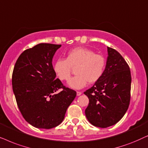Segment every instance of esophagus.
I'll return each mask as SVG.
<instances>
[{
	"mask_svg": "<svg viewBox=\"0 0 148 148\" xmlns=\"http://www.w3.org/2000/svg\"><path fill=\"white\" fill-rule=\"evenodd\" d=\"M81 94H82V92H80V91L76 92V95H77V96H80Z\"/></svg>",
	"mask_w": 148,
	"mask_h": 148,
	"instance_id": "obj_1",
	"label": "esophagus"
}]
</instances>
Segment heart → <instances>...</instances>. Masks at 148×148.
Returning a JSON list of instances; mask_svg holds the SVG:
<instances>
[{
  "label": "heart",
  "instance_id": "obj_1",
  "mask_svg": "<svg viewBox=\"0 0 148 148\" xmlns=\"http://www.w3.org/2000/svg\"><path fill=\"white\" fill-rule=\"evenodd\" d=\"M106 59L96 54L90 49L78 47L69 51L66 60L59 58L55 62L53 68L57 76L63 81L70 80L72 68H75L76 75L70 79L68 85L74 89H81L88 82H97L105 72Z\"/></svg>",
  "mask_w": 148,
  "mask_h": 148
}]
</instances>
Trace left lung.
Returning <instances> with one entry per match:
<instances>
[{
  "instance_id": "8db88e82",
  "label": "left lung",
  "mask_w": 148,
  "mask_h": 148,
  "mask_svg": "<svg viewBox=\"0 0 148 148\" xmlns=\"http://www.w3.org/2000/svg\"><path fill=\"white\" fill-rule=\"evenodd\" d=\"M108 55L103 76L84 92L89 99L85 110L86 119L100 128L116 124L127 111L131 99L129 65L115 49L108 47Z\"/></svg>"
}]
</instances>
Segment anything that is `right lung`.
<instances>
[{
    "label": "right lung",
    "instance_id": "1",
    "mask_svg": "<svg viewBox=\"0 0 148 148\" xmlns=\"http://www.w3.org/2000/svg\"><path fill=\"white\" fill-rule=\"evenodd\" d=\"M61 45L40 43L26 49L15 63L12 86L23 117L38 129H49L64 119L75 90L63 85L53 68L52 61ZM59 89H62L60 93Z\"/></svg>",
    "mask_w": 148,
    "mask_h": 148
}]
</instances>
